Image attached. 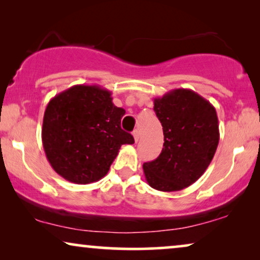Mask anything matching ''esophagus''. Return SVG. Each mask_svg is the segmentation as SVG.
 I'll return each mask as SVG.
<instances>
[{
	"mask_svg": "<svg viewBox=\"0 0 260 260\" xmlns=\"http://www.w3.org/2000/svg\"><path fill=\"white\" fill-rule=\"evenodd\" d=\"M133 136H134V138H135V142H138V140H140V131H138V130H134Z\"/></svg>",
	"mask_w": 260,
	"mask_h": 260,
	"instance_id": "1",
	"label": "esophagus"
}]
</instances>
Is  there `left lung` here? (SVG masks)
Wrapping results in <instances>:
<instances>
[{
	"mask_svg": "<svg viewBox=\"0 0 260 260\" xmlns=\"http://www.w3.org/2000/svg\"><path fill=\"white\" fill-rule=\"evenodd\" d=\"M156 116L163 126L162 152L143 165L149 186L161 191H177L201 177L219 144L215 108L188 88H175L154 99Z\"/></svg>",
	"mask_w": 260,
	"mask_h": 260,
	"instance_id": "8db88e82",
	"label": "left lung"
}]
</instances>
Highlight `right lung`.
<instances>
[{"instance_id":"1","label":"right lung","mask_w":260,"mask_h":260,"mask_svg":"<svg viewBox=\"0 0 260 260\" xmlns=\"http://www.w3.org/2000/svg\"><path fill=\"white\" fill-rule=\"evenodd\" d=\"M111 91L74 85L53 97L45 110L41 138L49 165L70 182H97L108 174L123 144L135 143L120 127L125 110Z\"/></svg>"}]
</instances>
